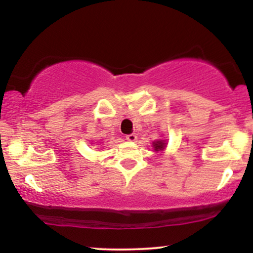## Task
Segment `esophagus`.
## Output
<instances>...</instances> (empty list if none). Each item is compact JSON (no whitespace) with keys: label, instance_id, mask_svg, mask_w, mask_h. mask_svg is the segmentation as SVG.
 <instances>
[{"label":"esophagus","instance_id":"34e87169","mask_svg":"<svg viewBox=\"0 0 253 253\" xmlns=\"http://www.w3.org/2000/svg\"><path fill=\"white\" fill-rule=\"evenodd\" d=\"M126 139L128 141H135L136 140V135L134 134V133H130V134L126 135Z\"/></svg>","mask_w":253,"mask_h":253}]
</instances>
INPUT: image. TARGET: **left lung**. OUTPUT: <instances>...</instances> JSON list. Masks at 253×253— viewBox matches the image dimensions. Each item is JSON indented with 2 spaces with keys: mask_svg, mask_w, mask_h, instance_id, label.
Segmentation results:
<instances>
[{
  "mask_svg": "<svg viewBox=\"0 0 253 253\" xmlns=\"http://www.w3.org/2000/svg\"><path fill=\"white\" fill-rule=\"evenodd\" d=\"M153 146H155L156 151H159V150H163L165 145L163 141H157V143H153Z\"/></svg>",
  "mask_w": 253,
  "mask_h": 253,
  "instance_id": "8db88e82",
  "label": "left lung"
}]
</instances>
